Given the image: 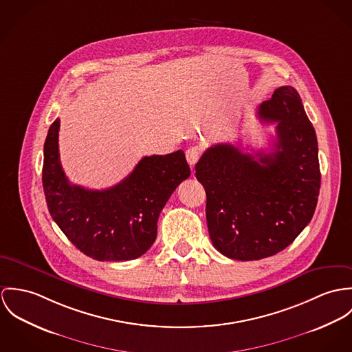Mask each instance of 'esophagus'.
<instances>
[{"label": "esophagus", "instance_id": "1", "mask_svg": "<svg viewBox=\"0 0 352 352\" xmlns=\"http://www.w3.org/2000/svg\"><path fill=\"white\" fill-rule=\"evenodd\" d=\"M199 157H201V148H199V147L193 146V147H189V148L186 150V159H188V163H189L192 167L197 163V160L199 159Z\"/></svg>", "mask_w": 352, "mask_h": 352}]
</instances>
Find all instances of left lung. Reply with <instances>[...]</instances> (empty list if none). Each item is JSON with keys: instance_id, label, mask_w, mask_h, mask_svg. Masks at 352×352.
I'll list each match as a JSON object with an SVG mask.
<instances>
[{"instance_id": "left-lung-1", "label": "left lung", "mask_w": 352, "mask_h": 352, "mask_svg": "<svg viewBox=\"0 0 352 352\" xmlns=\"http://www.w3.org/2000/svg\"><path fill=\"white\" fill-rule=\"evenodd\" d=\"M258 118L276 124L274 153H256L255 159L219 143L195 164L210 240L237 261L273 256L292 244L312 220L320 190L317 138L297 90L278 87Z\"/></svg>"}]
</instances>
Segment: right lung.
<instances>
[{"instance_id":"obj_1","label":"right lung","mask_w":352,"mask_h":352,"mask_svg":"<svg viewBox=\"0 0 352 352\" xmlns=\"http://www.w3.org/2000/svg\"><path fill=\"white\" fill-rule=\"evenodd\" d=\"M56 118L47 133L43 189L51 217L85 255L101 261H131L157 239V217L177 186L189 178L182 150L144 157L120 184L105 190L73 185L59 159Z\"/></svg>"}]
</instances>
